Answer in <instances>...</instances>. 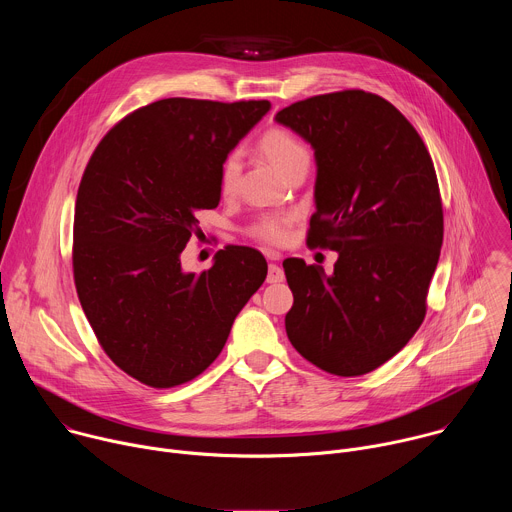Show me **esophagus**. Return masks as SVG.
Here are the masks:
<instances>
[{"label": "esophagus", "mask_w": 512, "mask_h": 512, "mask_svg": "<svg viewBox=\"0 0 512 512\" xmlns=\"http://www.w3.org/2000/svg\"><path fill=\"white\" fill-rule=\"evenodd\" d=\"M279 281H283V269L279 265L271 263L267 269V283H279Z\"/></svg>", "instance_id": "34e87169"}]
</instances>
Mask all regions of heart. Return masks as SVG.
I'll return each mask as SVG.
<instances>
[{"instance_id": "1", "label": "heart", "mask_w": 512, "mask_h": 512, "mask_svg": "<svg viewBox=\"0 0 512 512\" xmlns=\"http://www.w3.org/2000/svg\"><path fill=\"white\" fill-rule=\"evenodd\" d=\"M257 150L269 160V164L283 176L298 166L310 164L308 145L285 127H271L257 139ZM241 158L237 152L225 156L218 168V188L223 196H233L239 188ZM287 214H263L251 225V235L265 243H281L287 235Z\"/></svg>"}]
</instances>
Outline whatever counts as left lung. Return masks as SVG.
I'll return each instance as SVG.
<instances>
[{
  "mask_svg": "<svg viewBox=\"0 0 512 512\" xmlns=\"http://www.w3.org/2000/svg\"><path fill=\"white\" fill-rule=\"evenodd\" d=\"M275 121L314 150L308 245L338 253L332 275L304 259L283 261L294 294L287 338L326 373L367 375L393 358L425 318L444 241L431 156L389 101L358 89L298 101Z\"/></svg>",
  "mask_w": 512,
  "mask_h": 512,
  "instance_id": "obj_1",
  "label": "left lung"
}]
</instances>
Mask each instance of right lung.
Here are the masks:
<instances>
[{
  "instance_id": "right-lung-1",
  "label": "right lung",
  "mask_w": 512,
  "mask_h": 512,
  "mask_svg": "<svg viewBox=\"0 0 512 512\" xmlns=\"http://www.w3.org/2000/svg\"><path fill=\"white\" fill-rule=\"evenodd\" d=\"M269 101L162 99L119 121L97 145L75 206L72 269L83 312L121 371L170 389L221 354L233 322L267 277L265 257L229 245L210 269H182L196 212L221 202L218 168Z\"/></svg>"
}]
</instances>
